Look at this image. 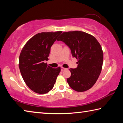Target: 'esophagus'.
Segmentation results:
<instances>
[{
    "instance_id": "1",
    "label": "esophagus",
    "mask_w": 123,
    "mask_h": 123,
    "mask_svg": "<svg viewBox=\"0 0 123 123\" xmlns=\"http://www.w3.org/2000/svg\"><path fill=\"white\" fill-rule=\"evenodd\" d=\"M65 69H66V68H64V67H61V71H63V70H64Z\"/></svg>"
}]
</instances>
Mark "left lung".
<instances>
[{
  "label": "left lung",
  "instance_id": "1",
  "mask_svg": "<svg viewBox=\"0 0 123 123\" xmlns=\"http://www.w3.org/2000/svg\"><path fill=\"white\" fill-rule=\"evenodd\" d=\"M57 41L65 43L73 57L78 59V67L69 69L71 76L67 79L69 86L80 92L90 89L98 79L103 63V52L98 41L80 31L64 32Z\"/></svg>",
  "mask_w": 123,
  "mask_h": 123
}]
</instances>
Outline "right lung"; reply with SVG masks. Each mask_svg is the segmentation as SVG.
Instances as JSON below:
<instances>
[{
	"label": "right lung",
	"mask_w": 123,
	"mask_h": 123,
	"mask_svg": "<svg viewBox=\"0 0 123 123\" xmlns=\"http://www.w3.org/2000/svg\"><path fill=\"white\" fill-rule=\"evenodd\" d=\"M62 31L38 33L27 42L19 59L20 73L26 85L38 94L51 90L61 68H54L45 63L48 60L51 47Z\"/></svg>",
	"instance_id": "right-lung-1"
}]
</instances>
